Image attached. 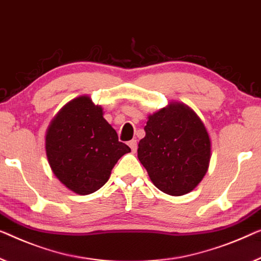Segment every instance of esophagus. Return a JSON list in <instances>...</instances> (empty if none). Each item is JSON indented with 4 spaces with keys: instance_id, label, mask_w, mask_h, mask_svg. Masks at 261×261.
I'll use <instances>...</instances> for the list:
<instances>
[{
    "instance_id": "obj_1",
    "label": "esophagus",
    "mask_w": 261,
    "mask_h": 261,
    "mask_svg": "<svg viewBox=\"0 0 261 261\" xmlns=\"http://www.w3.org/2000/svg\"><path fill=\"white\" fill-rule=\"evenodd\" d=\"M129 146L131 147L132 152L135 153L136 151H137V141H136V139H132V141L129 142Z\"/></svg>"
}]
</instances>
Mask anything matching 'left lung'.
Wrapping results in <instances>:
<instances>
[{"mask_svg": "<svg viewBox=\"0 0 261 261\" xmlns=\"http://www.w3.org/2000/svg\"><path fill=\"white\" fill-rule=\"evenodd\" d=\"M144 130L138 159L155 188L174 197L196 189L211 161V138L199 116L172 100L147 116Z\"/></svg>", "mask_w": 261, "mask_h": 261, "instance_id": "obj_1", "label": "left lung"}]
</instances>
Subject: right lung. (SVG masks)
I'll use <instances>...</instances> for the list:
<instances>
[{"label":"right lung","instance_id":"add662e5","mask_svg":"<svg viewBox=\"0 0 261 261\" xmlns=\"http://www.w3.org/2000/svg\"><path fill=\"white\" fill-rule=\"evenodd\" d=\"M103 115V108L89 96L76 97L57 112L45 132L50 169L65 188L81 196L102 188L118 159L131 151Z\"/></svg>","mask_w":261,"mask_h":261}]
</instances>
